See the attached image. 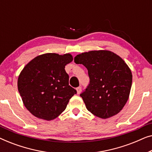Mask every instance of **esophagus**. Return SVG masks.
Returning a JSON list of instances; mask_svg holds the SVG:
<instances>
[{
	"label": "esophagus",
	"instance_id": "34e87169",
	"mask_svg": "<svg viewBox=\"0 0 152 152\" xmlns=\"http://www.w3.org/2000/svg\"><path fill=\"white\" fill-rule=\"evenodd\" d=\"M76 91H77V94H80V93H81V91H82V87L81 86L77 87V88H76Z\"/></svg>",
	"mask_w": 152,
	"mask_h": 152
}]
</instances>
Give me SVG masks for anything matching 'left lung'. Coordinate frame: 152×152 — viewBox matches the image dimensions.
<instances>
[{"label":"left lung","instance_id":"8db88e82","mask_svg":"<svg viewBox=\"0 0 152 152\" xmlns=\"http://www.w3.org/2000/svg\"><path fill=\"white\" fill-rule=\"evenodd\" d=\"M74 61L88 70L90 83L80 94L88 111L102 119L119 113L132 84V71L124 60L113 52L92 50L77 55Z\"/></svg>","mask_w":152,"mask_h":152}]
</instances>
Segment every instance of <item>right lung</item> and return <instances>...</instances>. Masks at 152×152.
<instances>
[{
	"instance_id": "right-lung-1",
	"label": "right lung",
	"mask_w": 152,
	"mask_h": 152,
	"mask_svg": "<svg viewBox=\"0 0 152 152\" xmlns=\"http://www.w3.org/2000/svg\"><path fill=\"white\" fill-rule=\"evenodd\" d=\"M73 60L70 54L39 55L23 68L18 78V90L26 109L45 120L57 118L76 94L69 86L65 66Z\"/></svg>"
}]
</instances>
